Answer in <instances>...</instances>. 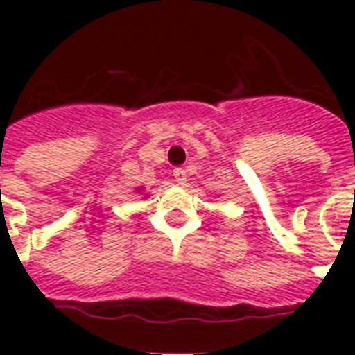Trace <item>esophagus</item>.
I'll use <instances>...</instances> for the list:
<instances>
[{
	"mask_svg": "<svg viewBox=\"0 0 355 355\" xmlns=\"http://www.w3.org/2000/svg\"><path fill=\"white\" fill-rule=\"evenodd\" d=\"M172 175H174L175 181H178L180 184L187 183V171H184L183 167H175L174 171H172Z\"/></svg>",
	"mask_w": 355,
	"mask_h": 355,
	"instance_id": "esophagus-1",
	"label": "esophagus"
}]
</instances>
